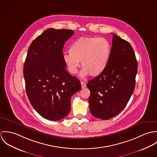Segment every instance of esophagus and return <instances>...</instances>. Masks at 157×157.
Listing matches in <instances>:
<instances>
[{
  "label": "esophagus",
  "mask_w": 157,
  "mask_h": 157,
  "mask_svg": "<svg viewBox=\"0 0 157 157\" xmlns=\"http://www.w3.org/2000/svg\"><path fill=\"white\" fill-rule=\"evenodd\" d=\"M81 85H82V88H85L86 86V85L85 83H84L83 82H81Z\"/></svg>",
  "instance_id": "esophagus-1"
}]
</instances>
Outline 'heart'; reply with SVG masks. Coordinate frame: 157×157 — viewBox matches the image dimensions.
<instances>
[{
  "mask_svg": "<svg viewBox=\"0 0 157 157\" xmlns=\"http://www.w3.org/2000/svg\"><path fill=\"white\" fill-rule=\"evenodd\" d=\"M111 46L103 37H82L74 42L69 49V54L63 56L68 71L75 74L81 62L82 76L89 74L97 77L103 72L109 63Z\"/></svg>",
  "mask_w": 157,
  "mask_h": 157,
  "instance_id": "heart-1",
  "label": "heart"
}]
</instances>
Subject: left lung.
<instances>
[{"instance_id": "8db88e82", "label": "left lung", "mask_w": 157, "mask_h": 157, "mask_svg": "<svg viewBox=\"0 0 157 157\" xmlns=\"http://www.w3.org/2000/svg\"><path fill=\"white\" fill-rule=\"evenodd\" d=\"M137 69L132 46L113 34L108 67L86 85L90 92V109L93 116L108 120L123 110L134 90Z\"/></svg>"}]
</instances>
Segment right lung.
Listing matches in <instances>:
<instances>
[{
    "instance_id": "obj_1",
    "label": "right lung",
    "mask_w": 157,
    "mask_h": 157,
    "mask_svg": "<svg viewBox=\"0 0 157 157\" xmlns=\"http://www.w3.org/2000/svg\"><path fill=\"white\" fill-rule=\"evenodd\" d=\"M74 33L70 29H46L29 46L24 63L28 99L34 109L49 120L67 117L72 95L82 88L63 61V45Z\"/></svg>"
}]
</instances>
